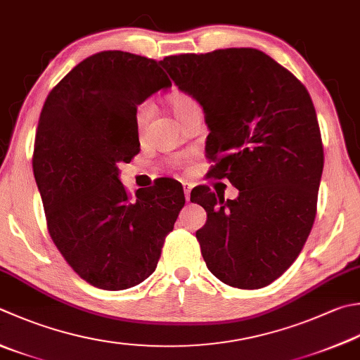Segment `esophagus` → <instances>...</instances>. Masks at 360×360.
I'll use <instances>...</instances> for the list:
<instances>
[{
  "label": "esophagus",
  "mask_w": 360,
  "mask_h": 360,
  "mask_svg": "<svg viewBox=\"0 0 360 360\" xmlns=\"http://www.w3.org/2000/svg\"><path fill=\"white\" fill-rule=\"evenodd\" d=\"M183 191H185V199L189 200V198H191V185L185 183V185H183Z\"/></svg>",
  "instance_id": "34e87169"
}]
</instances>
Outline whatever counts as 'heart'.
<instances>
[{
	"label": "heart",
	"mask_w": 360,
	"mask_h": 360,
	"mask_svg": "<svg viewBox=\"0 0 360 360\" xmlns=\"http://www.w3.org/2000/svg\"><path fill=\"white\" fill-rule=\"evenodd\" d=\"M169 106H171L174 116L180 120L189 110L198 106V101L186 92H174L169 97ZM148 114H150V105H148V101H142L136 110V125L139 128L146 124Z\"/></svg>",
	"instance_id": "1"
}]
</instances>
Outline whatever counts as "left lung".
<instances>
[{"mask_svg":"<svg viewBox=\"0 0 360 360\" xmlns=\"http://www.w3.org/2000/svg\"><path fill=\"white\" fill-rule=\"evenodd\" d=\"M161 65L203 108L212 177L240 189L235 200L205 185L191 191L207 212L195 232L203 260L230 287H266L297 259L316 214L324 152L306 86L255 49L175 54Z\"/></svg>","mask_w":360,"mask_h":360,"instance_id":"obj_1","label":"left lung"}]
</instances>
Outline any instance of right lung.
I'll return each instance as SVG.
<instances>
[{"instance_id": "1", "label": "right lung", "mask_w": 360, "mask_h": 360, "mask_svg": "<svg viewBox=\"0 0 360 360\" xmlns=\"http://www.w3.org/2000/svg\"><path fill=\"white\" fill-rule=\"evenodd\" d=\"M169 86L158 60L100 51L53 87L40 112L32 171L46 227L70 268L97 288L146 281L185 205L179 181L131 198L119 180L117 166L141 150L138 105Z\"/></svg>"}]
</instances>
